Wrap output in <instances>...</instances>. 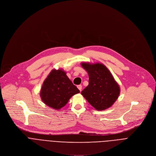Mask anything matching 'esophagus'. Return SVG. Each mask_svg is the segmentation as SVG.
Here are the masks:
<instances>
[{
	"label": "esophagus",
	"instance_id": "esophagus-1",
	"mask_svg": "<svg viewBox=\"0 0 156 156\" xmlns=\"http://www.w3.org/2000/svg\"><path fill=\"white\" fill-rule=\"evenodd\" d=\"M77 87V88L79 89V90L80 91H81V90H82V86H81V85H78Z\"/></svg>",
	"mask_w": 156,
	"mask_h": 156
}]
</instances>
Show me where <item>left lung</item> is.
<instances>
[{
    "label": "left lung",
    "instance_id": "left-lung-1",
    "mask_svg": "<svg viewBox=\"0 0 156 156\" xmlns=\"http://www.w3.org/2000/svg\"><path fill=\"white\" fill-rule=\"evenodd\" d=\"M81 66L89 74V85L81 94L98 111L109 108L120 94L119 86L111 72L100 63L82 62Z\"/></svg>",
    "mask_w": 156,
    "mask_h": 156
}]
</instances>
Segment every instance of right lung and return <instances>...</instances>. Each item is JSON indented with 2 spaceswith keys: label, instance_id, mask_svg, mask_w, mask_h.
<instances>
[{
  "label": "right lung",
  "instance_id": "obj_1",
  "mask_svg": "<svg viewBox=\"0 0 156 156\" xmlns=\"http://www.w3.org/2000/svg\"><path fill=\"white\" fill-rule=\"evenodd\" d=\"M62 69H53L45 79L40 95L43 102L55 110L66 105L73 95L79 93Z\"/></svg>",
  "mask_w": 156,
  "mask_h": 156
}]
</instances>
